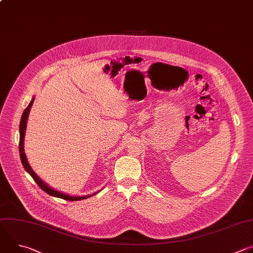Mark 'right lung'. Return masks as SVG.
<instances>
[{
    "mask_svg": "<svg viewBox=\"0 0 253 253\" xmlns=\"http://www.w3.org/2000/svg\"><path fill=\"white\" fill-rule=\"evenodd\" d=\"M34 100H35V97L32 98L30 104L28 105V107L25 109V111L23 112V115H22V118H21V122H20V143H19V151H20V157H21V161H22V164L25 168V170L32 176V178L35 180V182L37 183L39 185V187L44 190L46 193H48L49 195L51 196H54V197H58V198H62V199H65V200H69V201H76V200H83V199H86V198H89L95 194H97L99 191L93 193V194H90V195H84V196H71L69 194H66V193H63V192H60V191H57L55 190L54 188L50 187L48 184H46L43 180L37 176V174H36L34 172V170L31 168L28 160H27V157H26V154H25V149H24V140H25V134H26V127H27V121H28V117H29V113H30V110H31V107L34 103Z\"/></svg>",
    "mask_w": 253,
    "mask_h": 253,
    "instance_id": "obj_1",
    "label": "right lung"
}]
</instances>
